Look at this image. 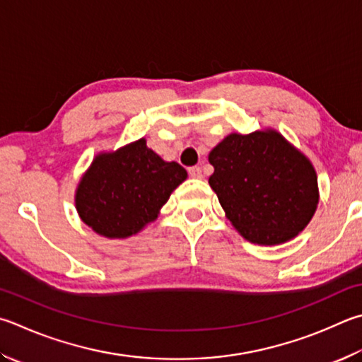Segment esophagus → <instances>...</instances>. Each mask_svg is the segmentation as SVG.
Listing matches in <instances>:
<instances>
[{"label":"esophagus","instance_id":"obj_1","mask_svg":"<svg viewBox=\"0 0 362 362\" xmlns=\"http://www.w3.org/2000/svg\"><path fill=\"white\" fill-rule=\"evenodd\" d=\"M188 174H189V177H193V179H202V169L199 166L189 168Z\"/></svg>","mask_w":362,"mask_h":362}]
</instances>
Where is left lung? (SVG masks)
Listing matches in <instances>:
<instances>
[{
    "instance_id": "1",
    "label": "left lung",
    "mask_w": 362,
    "mask_h": 362,
    "mask_svg": "<svg viewBox=\"0 0 362 362\" xmlns=\"http://www.w3.org/2000/svg\"><path fill=\"white\" fill-rule=\"evenodd\" d=\"M209 183L228 220L253 244L293 239L312 220L318 182L312 163L275 131L229 134L212 152Z\"/></svg>"
}]
</instances>
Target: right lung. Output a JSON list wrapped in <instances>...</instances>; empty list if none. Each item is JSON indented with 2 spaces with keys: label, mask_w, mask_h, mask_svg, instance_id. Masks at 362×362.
I'll return each instance as SVG.
<instances>
[{
  "label": "right lung",
  "mask_w": 362,
  "mask_h": 362,
  "mask_svg": "<svg viewBox=\"0 0 362 362\" xmlns=\"http://www.w3.org/2000/svg\"><path fill=\"white\" fill-rule=\"evenodd\" d=\"M187 179L179 163L163 161L146 139L114 153H101L83 174L76 193L82 221L110 239L139 233L158 216L170 193Z\"/></svg>",
  "instance_id": "obj_1"
}]
</instances>
